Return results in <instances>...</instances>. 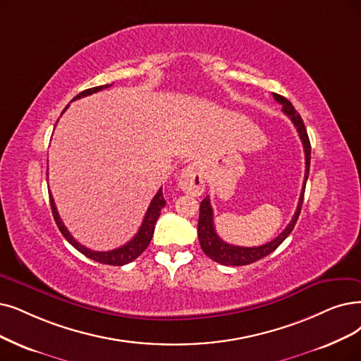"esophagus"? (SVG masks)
<instances>
[{"label":"esophagus","mask_w":361,"mask_h":361,"mask_svg":"<svg viewBox=\"0 0 361 361\" xmlns=\"http://www.w3.org/2000/svg\"><path fill=\"white\" fill-rule=\"evenodd\" d=\"M204 186L206 182L201 167L197 163L186 166V169L182 171V175L179 178V188L186 194L197 197L203 194Z\"/></svg>","instance_id":"34e87169"}]
</instances>
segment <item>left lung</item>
Masks as SVG:
<instances>
[{
    "mask_svg": "<svg viewBox=\"0 0 361 361\" xmlns=\"http://www.w3.org/2000/svg\"><path fill=\"white\" fill-rule=\"evenodd\" d=\"M274 99L277 100L280 105H283V112L289 117L296 127V130L299 133V137L302 140V145H304V152H305V178H304V186H302L300 197H299V203L298 209L293 214L292 221L289 222L284 228L283 233L274 238L272 241L262 244V246L257 247H240V246H233V244L225 243L218 234H216L214 224H213V209L210 206V198L206 197L200 204V218H198V240H200V246L203 249V252L213 259L214 262H219L221 265H231V267H240V265H249L253 264L259 259H262L268 256L276 250L280 244L289 237V234L293 231L296 221L299 218V213L302 209V201H304V194H305V185L307 179L310 175V161H311V145H310V139L304 121H302L300 115L296 112L295 106L287 100L286 97L274 93Z\"/></svg>",
    "mask_w": 361,
    "mask_h": 361,
    "instance_id": "8db88e82",
    "label": "left lung"
}]
</instances>
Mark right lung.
<instances>
[{"mask_svg":"<svg viewBox=\"0 0 361 361\" xmlns=\"http://www.w3.org/2000/svg\"><path fill=\"white\" fill-rule=\"evenodd\" d=\"M111 85L112 84H105V85H99V87L87 89V90L81 92L80 94H77L72 100H77V99L85 97V96H89V94H93L96 92L108 89V87H111ZM68 106L69 105H66L63 112L68 109ZM49 197H50V206H51V213H53V218L56 221V225H57V228H59L62 235L68 240V243L71 244V246H74L78 252H81L82 255L93 259V261H96L99 264L115 265V267H121V265H126L128 262L135 261V259L148 247V244L151 243L152 235H154V228H155V224L158 221V216H160L161 209L166 206V200L163 197V188H160V190H158V192L155 194V197L152 198V201H151V204H149V207H148V210L145 213V218H143V222H142V225H140V228L137 231V234L130 241H128L127 244H124V246L118 247V249L108 250V252H96V250H90L87 247H84L82 244H80L74 237L71 235V233L66 229L65 224L62 222L59 213H57L54 200H53L50 191H49Z\"/></svg>","mask_w":361,"mask_h":361,"instance_id":"1","label":"right lung"}]
</instances>
